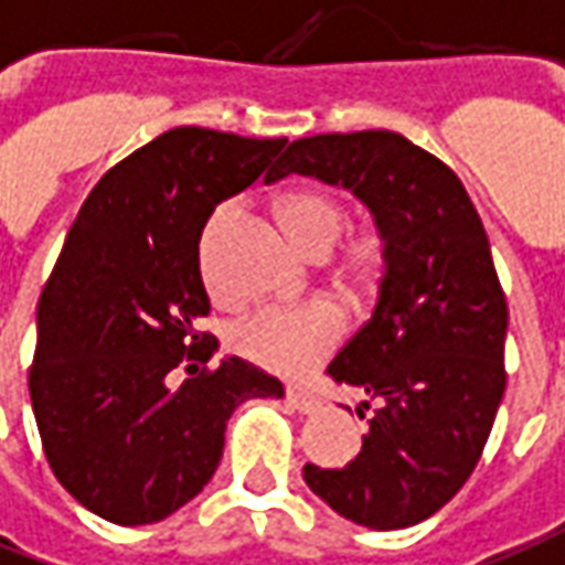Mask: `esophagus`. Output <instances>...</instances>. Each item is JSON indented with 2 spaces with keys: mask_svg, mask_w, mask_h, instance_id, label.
I'll use <instances>...</instances> for the list:
<instances>
[{
  "mask_svg": "<svg viewBox=\"0 0 565 565\" xmlns=\"http://www.w3.org/2000/svg\"><path fill=\"white\" fill-rule=\"evenodd\" d=\"M287 401L299 409V413H311L321 406V394L309 388V385H287Z\"/></svg>",
  "mask_w": 565,
  "mask_h": 565,
  "instance_id": "obj_1",
  "label": "esophagus"
}]
</instances>
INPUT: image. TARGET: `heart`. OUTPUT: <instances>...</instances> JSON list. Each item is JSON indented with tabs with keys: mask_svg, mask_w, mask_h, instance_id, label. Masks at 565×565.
<instances>
[{
	"mask_svg": "<svg viewBox=\"0 0 565 565\" xmlns=\"http://www.w3.org/2000/svg\"><path fill=\"white\" fill-rule=\"evenodd\" d=\"M238 211L235 201L216 204L207 216L199 242L201 275L211 290H220L216 254L223 232ZM275 211L284 228L290 232L306 254L323 256L333 250V281L349 296L373 294L388 271V235L379 223H361L347 232L342 243L338 235L349 226V204L333 189L296 186L275 201ZM339 242L338 245L335 242ZM338 245L337 248L332 244ZM342 337V318L330 302H306L296 309H259L242 321L232 323L228 345L247 358L250 364L271 373H302L337 349Z\"/></svg>",
	"mask_w": 565,
	"mask_h": 565,
	"instance_id": "heart-1",
	"label": "heart"
}]
</instances>
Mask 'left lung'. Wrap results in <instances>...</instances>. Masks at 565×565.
Returning <instances> with one entry per match:
<instances>
[{"label": "left lung", "instance_id": "left-lung-1", "mask_svg": "<svg viewBox=\"0 0 565 565\" xmlns=\"http://www.w3.org/2000/svg\"><path fill=\"white\" fill-rule=\"evenodd\" d=\"M287 173L351 189L388 235L376 311L327 366L366 394L370 431L349 465L309 461L302 477L351 523L416 526L471 477L508 382V302L487 228L456 171L394 131L294 140L271 180Z\"/></svg>", "mask_w": 565, "mask_h": 565}]
</instances>
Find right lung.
<instances>
[{
	"instance_id": "add662e5",
	"label": "right lung",
	"mask_w": 565,
	"mask_h": 565,
	"mask_svg": "<svg viewBox=\"0 0 565 565\" xmlns=\"http://www.w3.org/2000/svg\"><path fill=\"white\" fill-rule=\"evenodd\" d=\"M284 143L173 128L109 168L70 226L39 296L30 397L54 477L109 523L146 526L195 499L232 409L284 394L242 358L207 366L216 337L199 330L201 228Z\"/></svg>"
}]
</instances>
